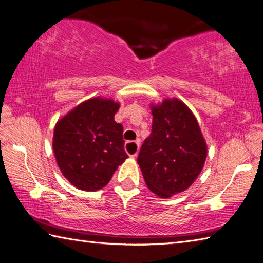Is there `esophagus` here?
Segmentation results:
<instances>
[{
  "mask_svg": "<svg viewBox=\"0 0 263 263\" xmlns=\"http://www.w3.org/2000/svg\"><path fill=\"white\" fill-rule=\"evenodd\" d=\"M127 147H132V148L134 149V151H135V153L130 154L132 158L137 157L138 149H139V142H138V141H136V142H128V143L126 144V148H127Z\"/></svg>",
  "mask_w": 263,
  "mask_h": 263,
  "instance_id": "34e87169",
  "label": "esophagus"
}]
</instances>
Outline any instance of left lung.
I'll return each mask as SVG.
<instances>
[{"instance_id": "1", "label": "left lung", "mask_w": 263, "mask_h": 263, "mask_svg": "<svg viewBox=\"0 0 263 263\" xmlns=\"http://www.w3.org/2000/svg\"><path fill=\"white\" fill-rule=\"evenodd\" d=\"M152 132L137 163L154 194L168 199L194 183L206 159V144L195 116L178 99L152 105Z\"/></svg>"}]
</instances>
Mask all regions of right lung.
Masks as SVG:
<instances>
[{
	"mask_svg": "<svg viewBox=\"0 0 263 263\" xmlns=\"http://www.w3.org/2000/svg\"><path fill=\"white\" fill-rule=\"evenodd\" d=\"M119 106L112 100L89 99L57 122L53 135L57 163L79 190H101L128 158L124 127L115 121Z\"/></svg>",
	"mask_w": 263,
	"mask_h": 263,
	"instance_id": "right-lung-1",
	"label": "right lung"
}]
</instances>
